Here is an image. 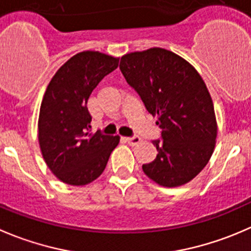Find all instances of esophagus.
<instances>
[{
  "instance_id": "esophagus-1",
  "label": "esophagus",
  "mask_w": 251,
  "mask_h": 251,
  "mask_svg": "<svg viewBox=\"0 0 251 251\" xmlns=\"http://www.w3.org/2000/svg\"><path fill=\"white\" fill-rule=\"evenodd\" d=\"M125 140L130 146H136L141 142L140 137H127V138H125Z\"/></svg>"
}]
</instances>
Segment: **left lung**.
I'll list each match as a JSON object with an SVG mask.
<instances>
[{
    "label": "left lung",
    "instance_id": "1",
    "mask_svg": "<svg viewBox=\"0 0 251 251\" xmlns=\"http://www.w3.org/2000/svg\"><path fill=\"white\" fill-rule=\"evenodd\" d=\"M120 70L162 128V141L152 142L158 154L142 165L145 174L165 187L191 181L210 160L217 137L215 106L201 75L162 48L126 53Z\"/></svg>",
    "mask_w": 251,
    "mask_h": 251
}]
</instances>
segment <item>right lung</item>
<instances>
[{
    "instance_id": "1",
    "label": "right lung",
    "mask_w": 251,
    "mask_h": 251,
    "mask_svg": "<svg viewBox=\"0 0 251 251\" xmlns=\"http://www.w3.org/2000/svg\"><path fill=\"white\" fill-rule=\"evenodd\" d=\"M119 57L76 53L56 71L41 100L38 140L52 174L65 184L83 186L101 175L120 136L91 132L87 101L99 82L118 69Z\"/></svg>"
}]
</instances>
